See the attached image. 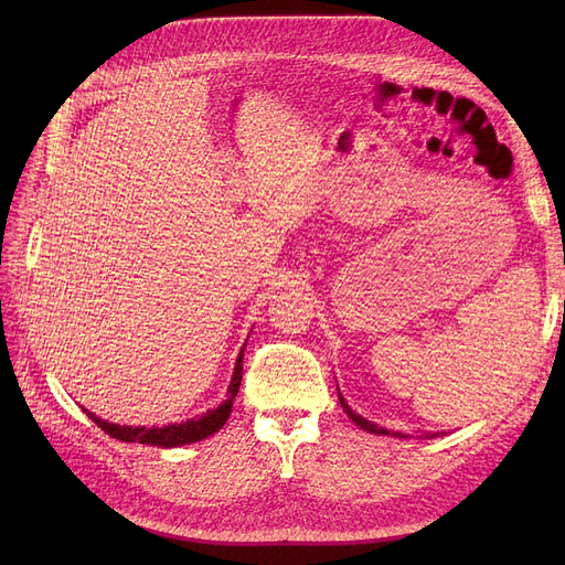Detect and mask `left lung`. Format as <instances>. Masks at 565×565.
Here are the masks:
<instances>
[{
  "label": "left lung",
  "mask_w": 565,
  "mask_h": 565,
  "mask_svg": "<svg viewBox=\"0 0 565 565\" xmlns=\"http://www.w3.org/2000/svg\"><path fill=\"white\" fill-rule=\"evenodd\" d=\"M339 390V387H337ZM339 403H341V407H343V412L348 414V419H352L354 424H358L360 428H364L366 433H373V435H392V437H409V435H403V433H394V430H387V428H382V426H377V424H373V422H369V419H364L362 414H358L354 412L348 403H345V398L341 396V392H339ZM439 433H424L422 435V439H433V437H437Z\"/></svg>",
  "instance_id": "1"
}]
</instances>
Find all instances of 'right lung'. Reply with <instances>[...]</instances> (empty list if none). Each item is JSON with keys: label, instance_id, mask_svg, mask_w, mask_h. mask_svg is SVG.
I'll return each instance as SVG.
<instances>
[{"label": "right lung", "instance_id": "1", "mask_svg": "<svg viewBox=\"0 0 565 565\" xmlns=\"http://www.w3.org/2000/svg\"><path fill=\"white\" fill-rule=\"evenodd\" d=\"M247 345V341H245ZM245 345L237 352L235 360V369H233V377L228 382V392H226V401L222 405H217L215 409H207L194 419L181 422V424H167L162 428L153 426H118V424H109L100 417H96L94 412H86V417L92 419L100 430H105L109 437L121 439V441H137V444H148V447H164V449H173V447H183V444H192V441H201L205 437H211L213 433H217L226 419L231 417V407H233V398L237 396V390H241V380H243V358H245Z\"/></svg>", "mask_w": 565, "mask_h": 565}]
</instances>
